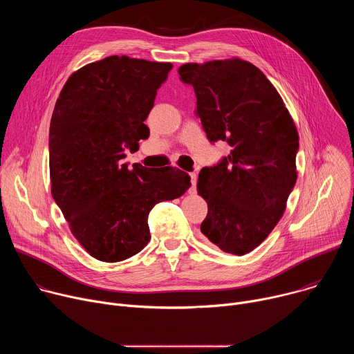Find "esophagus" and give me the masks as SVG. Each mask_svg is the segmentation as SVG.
I'll list each match as a JSON object with an SVG mask.
<instances>
[{
	"instance_id": "obj_1",
	"label": "esophagus",
	"mask_w": 354,
	"mask_h": 354,
	"mask_svg": "<svg viewBox=\"0 0 354 354\" xmlns=\"http://www.w3.org/2000/svg\"><path fill=\"white\" fill-rule=\"evenodd\" d=\"M189 176H190V183H192L190 192H194V189H196V182H197V175H196L194 172H192V174H189Z\"/></svg>"
}]
</instances>
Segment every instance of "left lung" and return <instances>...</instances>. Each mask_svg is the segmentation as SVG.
I'll return each mask as SVG.
<instances>
[{
  "label": "left lung",
  "mask_w": 354,
  "mask_h": 354,
  "mask_svg": "<svg viewBox=\"0 0 354 354\" xmlns=\"http://www.w3.org/2000/svg\"><path fill=\"white\" fill-rule=\"evenodd\" d=\"M178 73L193 85L207 138L231 148L198 174L197 193L209 207L200 231L221 250L245 255L283 217L297 180V127L277 89L249 62L186 63Z\"/></svg>",
  "instance_id": "left-lung-1"
}]
</instances>
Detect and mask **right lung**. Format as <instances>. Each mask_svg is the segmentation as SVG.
<instances>
[{
    "instance_id": "add662e5",
    "label": "right lung",
    "mask_w": 354,
    "mask_h": 354,
    "mask_svg": "<svg viewBox=\"0 0 354 354\" xmlns=\"http://www.w3.org/2000/svg\"><path fill=\"white\" fill-rule=\"evenodd\" d=\"M171 63L111 56L74 71L50 122L52 196L88 254L122 262L149 242L148 214L180 197L190 176L176 167L129 169L124 149L149 136L144 124Z\"/></svg>"
}]
</instances>
